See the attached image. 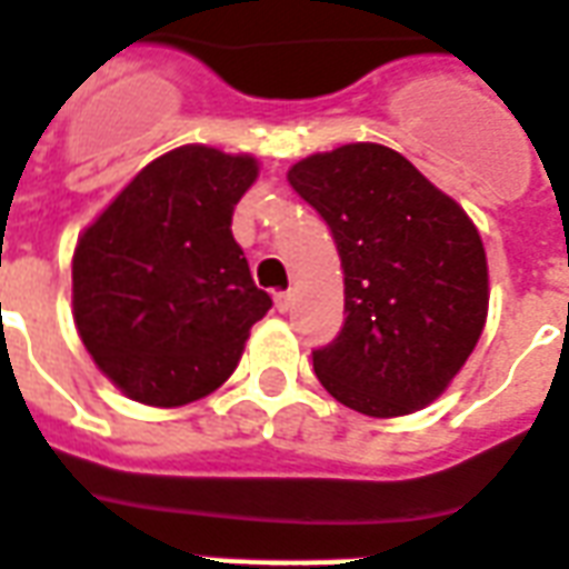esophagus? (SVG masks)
<instances>
[{"label": "esophagus", "mask_w": 569, "mask_h": 569, "mask_svg": "<svg viewBox=\"0 0 569 569\" xmlns=\"http://www.w3.org/2000/svg\"><path fill=\"white\" fill-rule=\"evenodd\" d=\"M292 301H296L292 292H277V296H273V307H277L280 313H289V310H292Z\"/></svg>", "instance_id": "1"}]
</instances>
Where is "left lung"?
Instances as JSON below:
<instances>
[{"label":"left lung","instance_id":"obj_1","mask_svg":"<svg viewBox=\"0 0 569 569\" xmlns=\"http://www.w3.org/2000/svg\"><path fill=\"white\" fill-rule=\"evenodd\" d=\"M286 178L328 222L343 268L347 322L313 352L319 382L373 419L437 401L486 328L473 220L410 159L370 141L307 156Z\"/></svg>","mask_w":569,"mask_h":569}]
</instances>
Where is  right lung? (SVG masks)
I'll use <instances>...</instances> for the list:
<instances>
[{"label": "right lung", "instance_id": "right-lung-1", "mask_svg": "<svg viewBox=\"0 0 569 569\" xmlns=\"http://www.w3.org/2000/svg\"><path fill=\"white\" fill-rule=\"evenodd\" d=\"M256 178V156L183 144L141 168L78 238L74 326L132 401L183 407L220 389L271 310L231 238Z\"/></svg>", "mask_w": 569, "mask_h": 569}]
</instances>
